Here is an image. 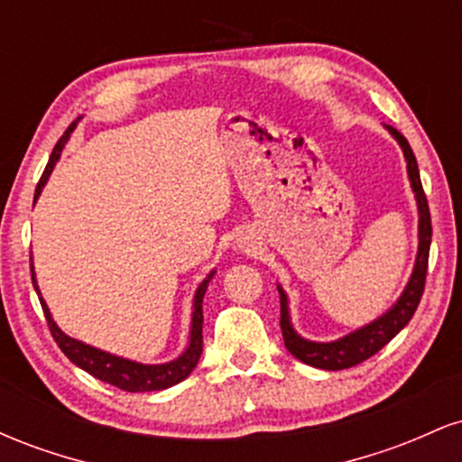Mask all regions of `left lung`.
<instances>
[{"instance_id": "8db88e82", "label": "left lung", "mask_w": 462, "mask_h": 462, "mask_svg": "<svg viewBox=\"0 0 462 462\" xmlns=\"http://www.w3.org/2000/svg\"><path fill=\"white\" fill-rule=\"evenodd\" d=\"M386 130L395 136V141L400 143L402 152L406 158V169L408 178H411V187L415 190L417 198V208H419V249H417V261L415 269H412L411 280H408L404 293L400 295V300L395 301L393 309H389L383 317H378L375 321L367 323L360 330L347 334V337L338 338V341L330 343H315L301 338L298 332L291 326L289 317V300L282 286L278 284L280 293V328H282L284 346L293 354L295 358L301 363L310 365L317 369H328V371H338V369H349L354 365H360L363 360L374 356L375 352H380L391 338L395 337L402 328L415 315L419 301H421L423 289H426V273H428V256H430V241H432V224H430V208H428L426 193H423L421 178H419V167L417 158L412 153L411 145L404 136L397 132L393 125H386Z\"/></svg>"}]
</instances>
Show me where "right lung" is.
<instances>
[{
  "mask_svg": "<svg viewBox=\"0 0 462 462\" xmlns=\"http://www.w3.org/2000/svg\"><path fill=\"white\" fill-rule=\"evenodd\" d=\"M73 128H76V124L69 125L65 134L60 136V141L56 143V147H54V152H51L50 162H47L43 176H41L39 184H36L34 201L39 199V195L45 187L47 178H50V173L54 171V164L58 158H60L62 147H65V143L69 141V134H71ZM30 272H32V284H34L36 293H39V286H36V278H34V267H30ZM213 273L215 272H210L208 278H206L204 282L198 286V291H195L189 347L184 349L182 356L171 360V363H162V365H143V363H134V360H128V358L113 356V354L102 352V349L91 347V346H87V343L67 337V334L56 326V321L51 319L45 300L43 298H39V300H41V306H43L45 319H47V326H50L51 337H54L58 347L65 352V356L71 360L73 365H78L79 369H84L87 374H91L93 378L116 386V389L130 391V393H145V391H162V389H169V386L182 383L190 371L195 369V365H198V360L201 356V347H204V338H201V323H204L201 301H204V293H206V289H208V282H210V278H213Z\"/></svg>",
  "mask_w": 462,
  "mask_h": 462,
  "instance_id": "obj_1",
  "label": "right lung"
}]
</instances>
